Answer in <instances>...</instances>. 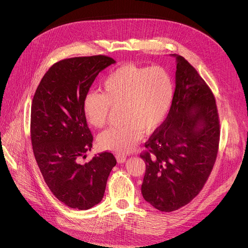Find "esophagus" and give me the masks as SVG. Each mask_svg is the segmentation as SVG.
Listing matches in <instances>:
<instances>
[{"mask_svg":"<svg viewBox=\"0 0 248 248\" xmlns=\"http://www.w3.org/2000/svg\"><path fill=\"white\" fill-rule=\"evenodd\" d=\"M116 158H117V160H118L119 163H124V162H125V160H126V156H125V155H122V154H117V155H116Z\"/></svg>","mask_w":248,"mask_h":248,"instance_id":"1","label":"esophagus"}]
</instances>
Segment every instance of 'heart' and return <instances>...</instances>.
I'll list each match as a JSON object with an SVG mask.
<instances>
[{
	"mask_svg": "<svg viewBox=\"0 0 248 248\" xmlns=\"http://www.w3.org/2000/svg\"><path fill=\"white\" fill-rule=\"evenodd\" d=\"M172 98V78L164 67L127 63L105 79L104 92L90 91L85 95L82 111L87 123L100 128L107 124L113 107H122L124 123L103 131L98 145L125 154L142 139L144 131L151 133L162 124Z\"/></svg>",
	"mask_w": 248,
	"mask_h": 248,
	"instance_id": "b5f03b06",
	"label": "heart"
}]
</instances>
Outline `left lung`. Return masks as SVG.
Returning a JSON list of instances; mask_svg holds the SVG:
<instances>
[{
	"instance_id": "left-lung-1",
	"label": "left lung",
	"mask_w": 248,
	"mask_h": 248,
	"mask_svg": "<svg viewBox=\"0 0 248 248\" xmlns=\"http://www.w3.org/2000/svg\"><path fill=\"white\" fill-rule=\"evenodd\" d=\"M176 58L170 112L140 154L146 165L141 192L162 212L188 204L202 190L216 162L220 120L213 92L182 56Z\"/></svg>"
}]
</instances>
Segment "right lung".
Masks as SVG:
<instances>
[{
    "instance_id": "obj_1",
    "label": "right lung",
    "mask_w": 248,
    "mask_h": 248,
    "mask_svg": "<svg viewBox=\"0 0 248 248\" xmlns=\"http://www.w3.org/2000/svg\"><path fill=\"white\" fill-rule=\"evenodd\" d=\"M115 62L104 55L62 60L48 69L32 100L30 135L35 159L52 193L70 208L87 210L101 202L117 164L107 151L80 162L93 142L83 99L101 70Z\"/></svg>"
}]
</instances>
